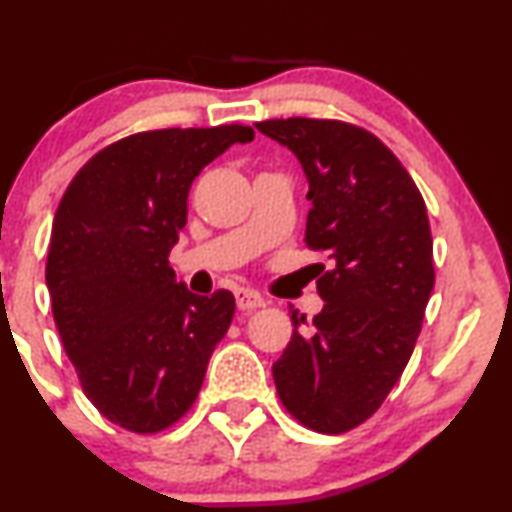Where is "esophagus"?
<instances>
[{"label": "esophagus", "mask_w": 512, "mask_h": 512, "mask_svg": "<svg viewBox=\"0 0 512 512\" xmlns=\"http://www.w3.org/2000/svg\"><path fill=\"white\" fill-rule=\"evenodd\" d=\"M233 293H236V303H238L240 310L264 308V298L257 291H252V289H236Z\"/></svg>", "instance_id": "34e87169"}]
</instances>
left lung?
I'll list each match as a JSON object with an SVG mask.
<instances>
[{
  "label": "left lung",
  "mask_w": 512,
  "mask_h": 512,
  "mask_svg": "<svg viewBox=\"0 0 512 512\" xmlns=\"http://www.w3.org/2000/svg\"><path fill=\"white\" fill-rule=\"evenodd\" d=\"M255 127L301 161L313 202L305 245L332 260L320 264L313 330H298L305 315L293 310L276 395L310 431L346 433L380 409L419 339L436 281L424 197L368 129L315 117Z\"/></svg>",
  "instance_id": "1"
}]
</instances>
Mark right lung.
I'll list each match as a JSON object with an SVG mask.
<instances>
[{
    "label": "right lung",
    "mask_w": 512,
    "mask_h": 512,
    "mask_svg": "<svg viewBox=\"0 0 512 512\" xmlns=\"http://www.w3.org/2000/svg\"><path fill=\"white\" fill-rule=\"evenodd\" d=\"M255 132L245 125L129 134L91 156L64 190L45 264L52 317L81 390L139 436L192 409L236 298L175 284L170 248L199 170Z\"/></svg>",
    "instance_id": "1"
}]
</instances>
